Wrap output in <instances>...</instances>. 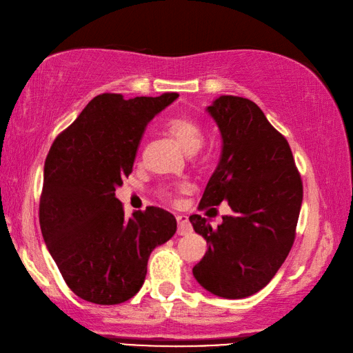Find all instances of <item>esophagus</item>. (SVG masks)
Here are the masks:
<instances>
[{
  "label": "esophagus",
  "mask_w": 353,
  "mask_h": 353,
  "mask_svg": "<svg viewBox=\"0 0 353 353\" xmlns=\"http://www.w3.org/2000/svg\"><path fill=\"white\" fill-rule=\"evenodd\" d=\"M176 222H178V234L179 236H185L191 231V223L188 221V216L185 215H176Z\"/></svg>",
  "instance_id": "esophagus-1"
}]
</instances>
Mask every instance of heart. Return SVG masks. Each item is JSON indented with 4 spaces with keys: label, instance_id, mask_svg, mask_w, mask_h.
Wrapping results in <instances>:
<instances>
[{
    "label": "heart",
    "instance_id": "obj_1",
    "mask_svg": "<svg viewBox=\"0 0 353 353\" xmlns=\"http://www.w3.org/2000/svg\"><path fill=\"white\" fill-rule=\"evenodd\" d=\"M166 132L184 148L187 153H194L201 147L205 141L201 125L190 116H175L165 123ZM185 185H163L157 188V194L165 200H174L176 190H183Z\"/></svg>",
    "mask_w": 353,
    "mask_h": 353
}]
</instances>
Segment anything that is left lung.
Returning a JSON list of instances; mask_svg holds the SVG:
<instances>
[{
  "label": "left lung",
  "instance_id": "1",
  "mask_svg": "<svg viewBox=\"0 0 353 353\" xmlns=\"http://www.w3.org/2000/svg\"><path fill=\"white\" fill-rule=\"evenodd\" d=\"M208 112L223 144L199 209L228 201L232 213L216 228L200 215L190 216L209 245L193 274L208 292L241 299L262 290L290 253L303 185L285 137L258 104L222 95Z\"/></svg>",
  "mask_w": 353,
  "mask_h": 353
}]
</instances>
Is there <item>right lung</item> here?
I'll use <instances>...</instances> for the list:
<instances>
[{"instance_id":"add662e5","label":"right lung","mask_w":353,"mask_h":353,"mask_svg":"<svg viewBox=\"0 0 353 353\" xmlns=\"http://www.w3.org/2000/svg\"><path fill=\"white\" fill-rule=\"evenodd\" d=\"M176 97L100 94L50 148L39 225L63 280L83 301H130L144 283L153 249L176 231L168 210L148 206L126 218L114 196L132 172L145 125Z\"/></svg>"}]
</instances>
